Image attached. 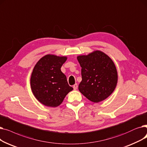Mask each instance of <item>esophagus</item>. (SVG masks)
<instances>
[{
  "label": "esophagus",
  "mask_w": 147,
  "mask_h": 147,
  "mask_svg": "<svg viewBox=\"0 0 147 147\" xmlns=\"http://www.w3.org/2000/svg\"><path fill=\"white\" fill-rule=\"evenodd\" d=\"M73 88H74V90H76V89H77V88H78V85H77V84H75V85H74Z\"/></svg>",
  "instance_id": "obj_1"
}]
</instances>
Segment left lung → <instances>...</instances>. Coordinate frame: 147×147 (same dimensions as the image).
I'll return each instance as SVG.
<instances>
[{"instance_id": "1", "label": "left lung", "mask_w": 147, "mask_h": 147, "mask_svg": "<svg viewBox=\"0 0 147 147\" xmlns=\"http://www.w3.org/2000/svg\"><path fill=\"white\" fill-rule=\"evenodd\" d=\"M81 67L80 92L94 103L104 100L113 93L118 81L115 65L105 53L99 50L77 57Z\"/></svg>"}]
</instances>
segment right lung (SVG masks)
Here are the masks:
<instances>
[{
	"label": "right lung",
	"mask_w": 147,
	"mask_h": 147,
	"mask_svg": "<svg viewBox=\"0 0 147 147\" xmlns=\"http://www.w3.org/2000/svg\"><path fill=\"white\" fill-rule=\"evenodd\" d=\"M66 60V56L47 54L36 63L33 69L30 78L32 93L45 106H59L73 90L60 69Z\"/></svg>",
	"instance_id": "obj_1"
}]
</instances>
